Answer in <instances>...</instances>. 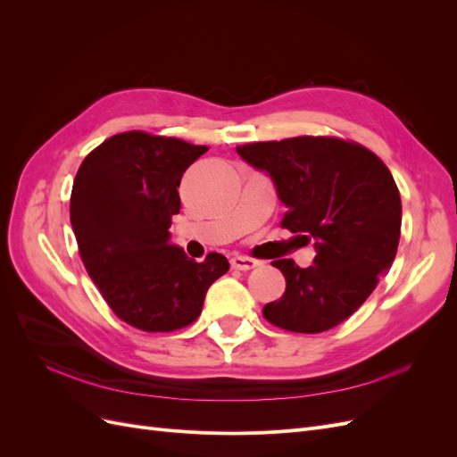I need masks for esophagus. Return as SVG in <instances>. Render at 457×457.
Returning <instances> with one entry per match:
<instances>
[{
    "instance_id": "1",
    "label": "esophagus",
    "mask_w": 457,
    "mask_h": 457,
    "mask_svg": "<svg viewBox=\"0 0 457 457\" xmlns=\"http://www.w3.org/2000/svg\"><path fill=\"white\" fill-rule=\"evenodd\" d=\"M259 265L257 259H252V257H244V255H234L230 259V267L234 270H252Z\"/></svg>"
}]
</instances>
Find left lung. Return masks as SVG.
I'll return each instance as SVG.
<instances>
[{"mask_svg": "<svg viewBox=\"0 0 457 457\" xmlns=\"http://www.w3.org/2000/svg\"><path fill=\"white\" fill-rule=\"evenodd\" d=\"M238 154L267 171L287 207L282 227L305 244L314 240V265L294 259L272 267L286 278L280 299L262 316L295 334L336 328L362 305L391 269L403 205L389 168L366 146L337 137H292L247 143Z\"/></svg>", "mask_w": 457, "mask_h": 457, "instance_id": "obj_1", "label": "left lung"}]
</instances>
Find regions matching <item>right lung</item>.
<instances>
[{"mask_svg": "<svg viewBox=\"0 0 457 457\" xmlns=\"http://www.w3.org/2000/svg\"><path fill=\"white\" fill-rule=\"evenodd\" d=\"M207 146L175 137L112 135L81 162L71 220L87 274L108 307L141 331H175L196 320L210 286L228 270L220 253L202 262L171 244L179 185Z\"/></svg>", "mask_w": 457, "mask_h": 457, "instance_id": "add662e5", "label": "right lung"}]
</instances>
